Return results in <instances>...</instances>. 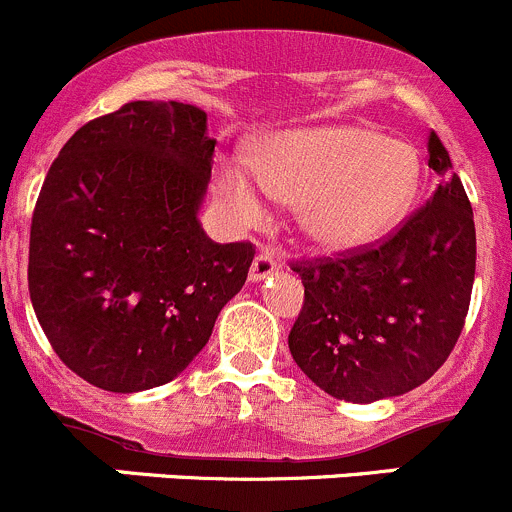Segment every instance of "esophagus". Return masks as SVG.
Instances as JSON below:
<instances>
[{
    "mask_svg": "<svg viewBox=\"0 0 512 512\" xmlns=\"http://www.w3.org/2000/svg\"><path fill=\"white\" fill-rule=\"evenodd\" d=\"M273 271H276V256H273L268 249L258 251L254 263H251V271H249L251 281H256V283L263 281V278L271 276Z\"/></svg>",
    "mask_w": 512,
    "mask_h": 512,
    "instance_id": "esophagus-1",
    "label": "esophagus"
}]
</instances>
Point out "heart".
<instances>
[{"label":"heart","mask_w":512,"mask_h":512,"mask_svg":"<svg viewBox=\"0 0 512 512\" xmlns=\"http://www.w3.org/2000/svg\"><path fill=\"white\" fill-rule=\"evenodd\" d=\"M418 156L406 141L366 126H313L268 139L251 161H229L216 189L239 224L258 226L268 199L298 204V226L326 251H356L398 224L418 189Z\"/></svg>","instance_id":"1"}]
</instances>
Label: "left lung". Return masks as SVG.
<instances>
[{"mask_svg": "<svg viewBox=\"0 0 512 512\" xmlns=\"http://www.w3.org/2000/svg\"><path fill=\"white\" fill-rule=\"evenodd\" d=\"M433 196L373 249L296 263L303 308L288 333L293 361L338 401L373 403L426 383L453 351L475 278V224L438 134Z\"/></svg>", "mask_w": 512, "mask_h": 512, "instance_id": "left-lung-1", "label": "left lung"}]
</instances>
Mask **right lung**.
<instances>
[{"label": "right lung", "mask_w": 512, "mask_h": 512, "mask_svg": "<svg viewBox=\"0 0 512 512\" xmlns=\"http://www.w3.org/2000/svg\"><path fill=\"white\" fill-rule=\"evenodd\" d=\"M216 139L181 101H131L84 124L39 191L29 296L49 343L111 393L174 381L209 343L256 249L214 244L199 209Z\"/></svg>", "instance_id": "right-lung-1"}]
</instances>
